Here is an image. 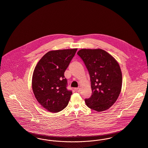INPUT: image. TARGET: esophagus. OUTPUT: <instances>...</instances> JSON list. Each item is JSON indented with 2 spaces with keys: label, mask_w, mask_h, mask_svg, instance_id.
Returning <instances> with one entry per match:
<instances>
[{
  "label": "esophagus",
  "mask_w": 148,
  "mask_h": 148,
  "mask_svg": "<svg viewBox=\"0 0 148 148\" xmlns=\"http://www.w3.org/2000/svg\"><path fill=\"white\" fill-rule=\"evenodd\" d=\"M74 90L75 92H79L81 91V88H75Z\"/></svg>",
  "instance_id": "obj_1"
}]
</instances>
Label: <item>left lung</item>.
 <instances>
[{
    "mask_svg": "<svg viewBox=\"0 0 148 148\" xmlns=\"http://www.w3.org/2000/svg\"><path fill=\"white\" fill-rule=\"evenodd\" d=\"M78 55L90 77L92 95L85 99L88 107L98 112L109 109L118 98L122 87V73L119 63L101 49H82Z\"/></svg>",
    "mask_w": 148,
    "mask_h": 148,
    "instance_id": "left-lung-1",
    "label": "left lung"
}]
</instances>
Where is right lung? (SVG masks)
<instances>
[{
  "label": "right lung",
  "instance_id": "right-lung-1",
  "mask_svg": "<svg viewBox=\"0 0 148 148\" xmlns=\"http://www.w3.org/2000/svg\"><path fill=\"white\" fill-rule=\"evenodd\" d=\"M77 49L47 53L33 71L32 86L38 102L50 112H58L67 106L72 92L66 88L64 73Z\"/></svg>",
  "mask_w": 148,
  "mask_h": 148
}]
</instances>
